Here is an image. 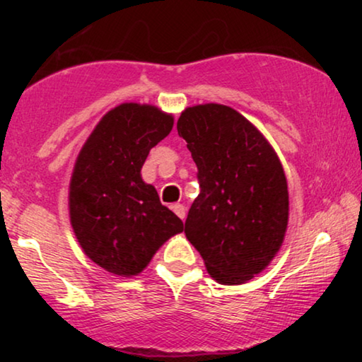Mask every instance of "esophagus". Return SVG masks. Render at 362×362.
Segmentation results:
<instances>
[{
  "instance_id": "obj_1",
  "label": "esophagus",
  "mask_w": 362,
  "mask_h": 362,
  "mask_svg": "<svg viewBox=\"0 0 362 362\" xmlns=\"http://www.w3.org/2000/svg\"><path fill=\"white\" fill-rule=\"evenodd\" d=\"M171 209L175 211V214L180 217V219H185L186 217V209H185V206L182 204H180V202H177V204H173L171 206Z\"/></svg>"
}]
</instances>
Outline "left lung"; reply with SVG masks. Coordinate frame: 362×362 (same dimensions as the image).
<instances>
[{
    "instance_id": "obj_1",
    "label": "left lung",
    "mask_w": 362,
    "mask_h": 362,
    "mask_svg": "<svg viewBox=\"0 0 362 362\" xmlns=\"http://www.w3.org/2000/svg\"><path fill=\"white\" fill-rule=\"evenodd\" d=\"M177 135L197 166L201 192L185 222L212 279L239 285L270 264L288 224V187L264 135L219 103L186 108Z\"/></svg>"
}]
</instances>
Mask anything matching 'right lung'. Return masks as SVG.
Returning a JSON list of instances; mask_svg holds the SVG:
<instances>
[{
    "mask_svg": "<svg viewBox=\"0 0 362 362\" xmlns=\"http://www.w3.org/2000/svg\"><path fill=\"white\" fill-rule=\"evenodd\" d=\"M173 117L153 105L122 103L107 113L78 153L71 180V224L102 269L132 276L185 224L141 180L148 153L170 135Z\"/></svg>",
    "mask_w": 362,
    "mask_h": 362,
    "instance_id": "add662e5",
    "label": "right lung"
}]
</instances>
